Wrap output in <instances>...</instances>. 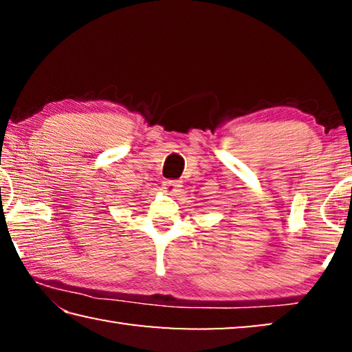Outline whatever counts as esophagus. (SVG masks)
Here are the masks:
<instances>
[{
  "instance_id": "esophagus-1",
  "label": "esophagus",
  "mask_w": 352,
  "mask_h": 352,
  "mask_svg": "<svg viewBox=\"0 0 352 352\" xmlns=\"http://www.w3.org/2000/svg\"><path fill=\"white\" fill-rule=\"evenodd\" d=\"M180 188H182V183L174 182V180H166L162 184V190L164 194H175Z\"/></svg>"
}]
</instances>
